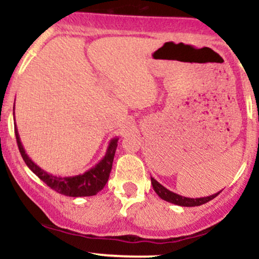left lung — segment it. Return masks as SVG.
Here are the masks:
<instances>
[{
    "label": "left lung",
    "mask_w": 259,
    "mask_h": 259,
    "mask_svg": "<svg viewBox=\"0 0 259 259\" xmlns=\"http://www.w3.org/2000/svg\"><path fill=\"white\" fill-rule=\"evenodd\" d=\"M150 180H152L154 191H155L156 194H158L161 199L166 200L168 203H172V204L181 205V207H197V205H202L204 204V203L209 202V200L215 198L218 194L222 192V191H220V192L211 194V196L200 197V198H188V197L180 196V194L171 192V191H168L166 187H164V186L159 184V182L156 181L155 179H153V177H150Z\"/></svg>",
    "instance_id": "8db88e82"
}]
</instances>
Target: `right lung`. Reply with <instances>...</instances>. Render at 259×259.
I'll return each mask as SVG.
<instances>
[{
	"instance_id": "right-lung-1",
	"label": "right lung",
	"mask_w": 259,
	"mask_h": 259,
	"mask_svg": "<svg viewBox=\"0 0 259 259\" xmlns=\"http://www.w3.org/2000/svg\"><path fill=\"white\" fill-rule=\"evenodd\" d=\"M14 132H16L17 144H18L20 155H22L23 160L25 161L27 166L41 181L45 182L49 187H51L56 192L68 197H89L95 196L99 191H101L105 187L110 172H111L112 161H114L116 148H117V137L112 138L110 141L105 156L95 166L89 168V170H87L84 174H80V175L61 177L49 174L48 171L42 170L41 167L37 166L35 162L29 158L28 154L25 153L22 142H20L17 126H14Z\"/></svg>"
}]
</instances>
